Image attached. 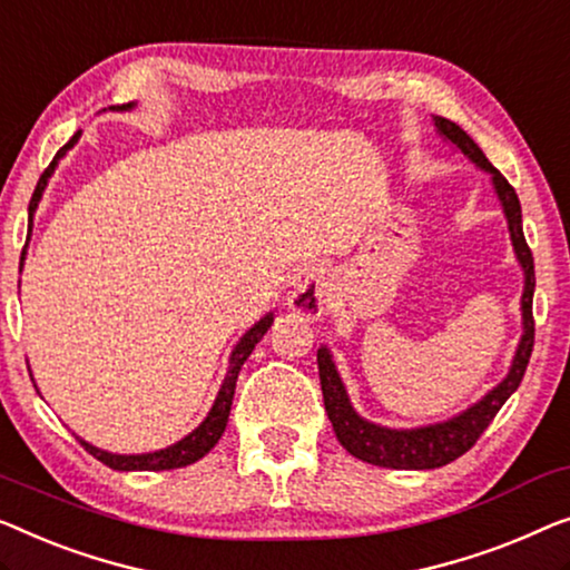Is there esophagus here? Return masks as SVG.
I'll use <instances>...</instances> for the list:
<instances>
[{
	"label": "esophagus",
	"instance_id": "1",
	"mask_svg": "<svg viewBox=\"0 0 570 570\" xmlns=\"http://www.w3.org/2000/svg\"><path fill=\"white\" fill-rule=\"evenodd\" d=\"M332 301V275L324 265H308L293 277L287 305L305 318H318Z\"/></svg>",
	"mask_w": 570,
	"mask_h": 570
}]
</instances>
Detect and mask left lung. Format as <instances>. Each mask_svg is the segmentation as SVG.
<instances>
[{"label": "left lung", "instance_id": "left-lung-1", "mask_svg": "<svg viewBox=\"0 0 570 570\" xmlns=\"http://www.w3.org/2000/svg\"><path fill=\"white\" fill-rule=\"evenodd\" d=\"M434 128L444 141L458 146L478 169L489 171L493 189H497L501 208H504L511 246L519 265L524 269V293H522V340H519L517 354L511 360V367L504 381H501L493 391L483 395L481 401L465 409L463 414L448 419V422L429 424L419 429H387L381 424L367 422L357 411L352 409L350 395L344 391V383L336 365L328 354L326 346H321L316 360H318V377H321V391H324V406L328 414V422L334 426L336 440L342 442V448L354 455L362 463L393 468V470H432L442 468L458 460L460 455L473 448L493 416L499 414V409L504 406L507 399L517 391L522 383L527 362H530L532 346H534V318H532V295H534V259L530 246L524 242L522 230V205L514 187L507 183V177L485 159L481 148L470 138L458 122L448 118H434Z\"/></svg>", "mask_w": 570, "mask_h": 570}]
</instances>
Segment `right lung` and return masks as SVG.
I'll return each mask as SVG.
<instances>
[{"label":"right lung","mask_w":570,"mask_h":570,"mask_svg":"<svg viewBox=\"0 0 570 570\" xmlns=\"http://www.w3.org/2000/svg\"><path fill=\"white\" fill-rule=\"evenodd\" d=\"M134 102L128 105H118V107H110V110H130ZM81 130H77L69 138V144L59 148V154L53 156V161L48 164V169L40 175L38 185H36V193L30 197V205H28V220H30V228H32V213H36L40 197H43V189L48 185V179H51L56 164H59L61 156L69 151V148L79 141ZM28 242H30V234H28ZM28 242H24V249H28ZM24 249H22V257H20V269H22V262H24ZM272 326V313H267L265 318H259L257 324H254L249 332H246L238 344L234 346V352H230V360H228V370H226V377L224 383H220V391L216 395V403H213V409L208 411V416L203 419V424L193 429L187 436L183 440L169 444V448L164 450H156V452H144V455H115V452H107L95 448V444H89L85 440H79L85 444V450L89 455H95L100 463H105L107 468L112 470H175V468H185V465H193L197 460L208 455V452L216 448V442L220 440V434L226 432V424H228V414H230V401H234V391H236V377H238V370L249 357L254 346L262 340V336L267 334V328Z\"/></svg>","instance_id":"1"}]
</instances>
